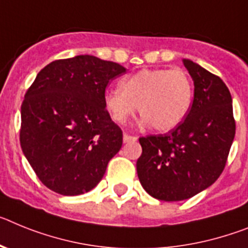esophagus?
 I'll return each mask as SVG.
<instances>
[{"label":"esophagus","mask_w":248,"mask_h":248,"mask_svg":"<svg viewBox=\"0 0 248 248\" xmlns=\"http://www.w3.org/2000/svg\"><path fill=\"white\" fill-rule=\"evenodd\" d=\"M137 141V137L136 136H131L128 133H124V142L127 143V142H135Z\"/></svg>","instance_id":"34e87169"}]
</instances>
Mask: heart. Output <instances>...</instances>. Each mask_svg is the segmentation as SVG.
<instances>
[{
	"mask_svg": "<svg viewBox=\"0 0 248 248\" xmlns=\"http://www.w3.org/2000/svg\"><path fill=\"white\" fill-rule=\"evenodd\" d=\"M193 85L182 68L141 70L120 81V90H107L105 107L112 120L126 124L136 108L145 122L157 132L173 130L188 113Z\"/></svg>",
	"mask_w": 248,
	"mask_h": 248,
	"instance_id": "heart-1",
	"label": "heart"
}]
</instances>
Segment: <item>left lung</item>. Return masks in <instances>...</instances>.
Wrapping results in <instances>:
<instances>
[{
    "label": "left lung",
    "mask_w": 248,
    "mask_h": 248,
    "mask_svg": "<svg viewBox=\"0 0 248 248\" xmlns=\"http://www.w3.org/2000/svg\"><path fill=\"white\" fill-rule=\"evenodd\" d=\"M184 64L195 85L186 118L169 133L140 137L137 175L146 192L161 201L187 200L214 184L225 169L236 132L225 82L191 60Z\"/></svg>",
    "instance_id": "1"
}]
</instances>
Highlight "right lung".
Wrapping results in <instances>:
<instances>
[{"instance_id": "add662e5", "label": "right lung", "mask_w": 248, "mask_h": 248, "mask_svg": "<svg viewBox=\"0 0 248 248\" xmlns=\"http://www.w3.org/2000/svg\"><path fill=\"white\" fill-rule=\"evenodd\" d=\"M124 72L121 64L90 55L57 60L38 72L21 106L20 142L47 188L77 196L102 180L122 146L103 96Z\"/></svg>"}]
</instances>
